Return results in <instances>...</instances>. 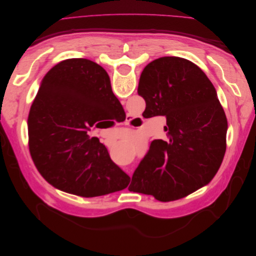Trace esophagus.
Instances as JSON below:
<instances>
[{
  "label": "esophagus",
  "mask_w": 256,
  "mask_h": 256,
  "mask_svg": "<svg viewBox=\"0 0 256 256\" xmlns=\"http://www.w3.org/2000/svg\"><path fill=\"white\" fill-rule=\"evenodd\" d=\"M130 120H131V118H129V120H126V122H124V124H125V125H129V122H130ZM127 172H128V170H127ZM130 174H131V173H130V172H129V175H130Z\"/></svg>",
  "instance_id": "obj_1"
}]
</instances>
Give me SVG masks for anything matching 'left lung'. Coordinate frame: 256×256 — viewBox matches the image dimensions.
Here are the masks:
<instances>
[{"mask_svg": "<svg viewBox=\"0 0 256 256\" xmlns=\"http://www.w3.org/2000/svg\"><path fill=\"white\" fill-rule=\"evenodd\" d=\"M138 92L148 114L166 118L168 141L152 142L128 190L170 202L208 184L226 154L228 120L202 69L182 58H157L143 69Z\"/></svg>", "mask_w": 256, "mask_h": 256, "instance_id": "left-lung-1", "label": "left lung"}]
</instances>
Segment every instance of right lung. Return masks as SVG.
Masks as SVG:
<instances>
[{
  "label": "right lung",
  "mask_w": 256,
  "mask_h": 256,
  "mask_svg": "<svg viewBox=\"0 0 256 256\" xmlns=\"http://www.w3.org/2000/svg\"><path fill=\"white\" fill-rule=\"evenodd\" d=\"M118 99L104 69L69 58L44 76L30 106L28 147L42 177L54 187L83 198L125 189L130 177L88 131L112 113Z\"/></svg>",
  "instance_id": "1"
}]
</instances>
